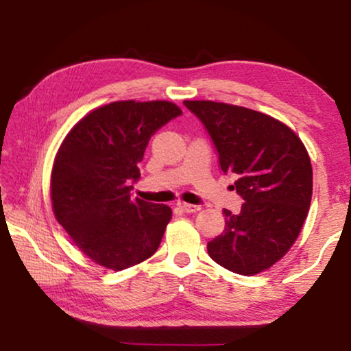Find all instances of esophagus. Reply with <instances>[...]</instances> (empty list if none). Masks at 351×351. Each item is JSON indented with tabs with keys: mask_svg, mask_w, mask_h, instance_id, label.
Instances as JSON below:
<instances>
[{
	"mask_svg": "<svg viewBox=\"0 0 351 351\" xmlns=\"http://www.w3.org/2000/svg\"><path fill=\"white\" fill-rule=\"evenodd\" d=\"M177 206H179L180 210H184V213H186V214H195L199 210V206L189 204V203H179Z\"/></svg>",
	"mask_w": 351,
	"mask_h": 351,
	"instance_id": "esophagus-1",
	"label": "esophagus"
}]
</instances>
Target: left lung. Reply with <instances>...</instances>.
<instances>
[{
    "mask_svg": "<svg viewBox=\"0 0 351 351\" xmlns=\"http://www.w3.org/2000/svg\"><path fill=\"white\" fill-rule=\"evenodd\" d=\"M213 138L220 169L237 177L241 213L223 209L225 230L208 243L214 262L257 275L292 247L308 214L313 171L308 152L285 123L265 113L210 100H184Z\"/></svg>",
    "mask_w": 351,
    "mask_h": 351,
    "instance_id": "obj_1",
    "label": "left lung"
}]
</instances>
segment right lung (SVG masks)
<instances>
[{"label": "right lung", "mask_w": 351, "mask_h": 351, "mask_svg": "<svg viewBox=\"0 0 351 351\" xmlns=\"http://www.w3.org/2000/svg\"><path fill=\"white\" fill-rule=\"evenodd\" d=\"M182 114L167 100H119L99 107L71 128L51 174L54 215L80 251L110 270L152 257L172 210L132 199L148 141Z\"/></svg>", "instance_id": "add662e5"}]
</instances>
